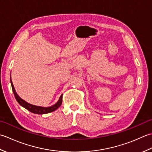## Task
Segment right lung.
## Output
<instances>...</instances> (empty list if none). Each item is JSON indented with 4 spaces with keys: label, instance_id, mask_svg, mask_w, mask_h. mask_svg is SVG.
Masks as SVG:
<instances>
[{
    "label": "right lung",
    "instance_id": "right-lung-1",
    "mask_svg": "<svg viewBox=\"0 0 152 152\" xmlns=\"http://www.w3.org/2000/svg\"><path fill=\"white\" fill-rule=\"evenodd\" d=\"M10 82H11V85H12V91H13V92H14V94L16 101H17L19 104H20L21 106H23V107L26 108L31 112L34 113V114H48V113H50V112H53L56 110H57L58 108L60 107V106L61 105V104H62L63 94L61 95L59 101H57L56 104H55L54 105L51 106H50V107H42V106H35V105L29 104V103L27 102L26 101H25L24 100H23L21 98L19 97V95L17 94V93L15 92L14 86V85H13V83H12V81L11 80V77H10Z\"/></svg>",
    "mask_w": 152,
    "mask_h": 152
}]
</instances>
